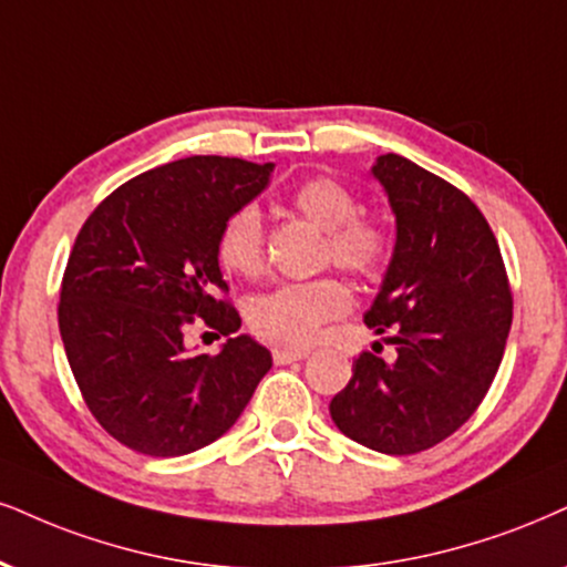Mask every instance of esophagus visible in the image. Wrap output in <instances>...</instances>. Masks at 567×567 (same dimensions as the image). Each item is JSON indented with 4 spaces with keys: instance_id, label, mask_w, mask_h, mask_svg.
Returning a JSON list of instances; mask_svg holds the SVG:
<instances>
[{
    "instance_id": "esophagus-1",
    "label": "esophagus",
    "mask_w": 567,
    "mask_h": 567,
    "mask_svg": "<svg viewBox=\"0 0 567 567\" xmlns=\"http://www.w3.org/2000/svg\"><path fill=\"white\" fill-rule=\"evenodd\" d=\"M310 354V349H272V362L276 365H289V362L305 360Z\"/></svg>"
}]
</instances>
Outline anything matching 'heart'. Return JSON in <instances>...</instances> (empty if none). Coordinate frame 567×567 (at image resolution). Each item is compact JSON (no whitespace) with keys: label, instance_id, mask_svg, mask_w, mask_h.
<instances>
[{"label":"heart","instance_id":"heart-1","mask_svg":"<svg viewBox=\"0 0 567 567\" xmlns=\"http://www.w3.org/2000/svg\"><path fill=\"white\" fill-rule=\"evenodd\" d=\"M291 209L326 230V257L337 268L360 278H373L389 260V230L375 218L360 215V199L337 178L316 176L291 192ZM218 260L239 276H257L265 262L262 215L244 205L223 220ZM349 310V291L337 278L284 284L251 299L249 326L257 337L281 347H307L320 337L328 320Z\"/></svg>","mask_w":567,"mask_h":567}]
</instances>
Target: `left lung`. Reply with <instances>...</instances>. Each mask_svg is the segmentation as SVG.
I'll use <instances>...</instances> for the list:
<instances>
[{
	"instance_id": "left-lung-1",
	"label": "left lung",
	"mask_w": 567,
	"mask_h": 567,
	"mask_svg": "<svg viewBox=\"0 0 567 567\" xmlns=\"http://www.w3.org/2000/svg\"><path fill=\"white\" fill-rule=\"evenodd\" d=\"M396 218L394 255L368 328L396 358L362 352L331 400L344 436L383 454L444 442L484 402L505 354L513 295L499 244L460 188L400 155L370 167Z\"/></svg>"
}]
</instances>
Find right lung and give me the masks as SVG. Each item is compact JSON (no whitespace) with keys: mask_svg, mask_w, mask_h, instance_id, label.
I'll return each instance as SVG.
<instances>
[{"mask_svg":"<svg viewBox=\"0 0 567 567\" xmlns=\"http://www.w3.org/2000/svg\"><path fill=\"white\" fill-rule=\"evenodd\" d=\"M272 163L194 155L125 181L75 236L60 289V337L83 402L110 436L178 457L239 421L270 352L247 333L218 265L223 220L268 186ZM202 317L231 339L185 349Z\"/></svg>","mask_w":567,"mask_h":567,"instance_id":"1","label":"right lung"}]
</instances>
